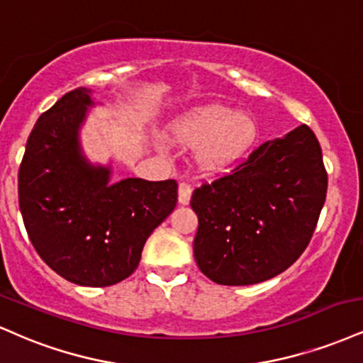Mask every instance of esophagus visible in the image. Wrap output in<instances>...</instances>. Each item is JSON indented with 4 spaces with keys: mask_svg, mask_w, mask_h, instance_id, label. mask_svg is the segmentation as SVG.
<instances>
[{
    "mask_svg": "<svg viewBox=\"0 0 363 363\" xmlns=\"http://www.w3.org/2000/svg\"><path fill=\"white\" fill-rule=\"evenodd\" d=\"M177 194H179V203H181V204H189L191 194H193V189H191V186L187 184V182H181V184H179Z\"/></svg>",
    "mask_w": 363,
    "mask_h": 363,
    "instance_id": "1",
    "label": "esophagus"
}]
</instances>
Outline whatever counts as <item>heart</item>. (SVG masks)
I'll return each instance as SVG.
<instances>
[{"label":"heart","mask_w":363,"mask_h":363,"mask_svg":"<svg viewBox=\"0 0 363 363\" xmlns=\"http://www.w3.org/2000/svg\"><path fill=\"white\" fill-rule=\"evenodd\" d=\"M174 138L184 145H197L196 162L204 172L230 167L242 157L259 133L255 116L233 111L223 104H206L189 111L174 125Z\"/></svg>","instance_id":"obj_1"}]
</instances>
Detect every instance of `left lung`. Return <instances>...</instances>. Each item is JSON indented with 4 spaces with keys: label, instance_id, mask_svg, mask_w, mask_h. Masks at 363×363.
<instances>
[{
    "label": "left lung",
    "instance_id": "left-lung-1",
    "mask_svg": "<svg viewBox=\"0 0 363 363\" xmlns=\"http://www.w3.org/2000/svg\"><path fill=\"white\" fill-rule=\"evenodd\" d=\"M326 187L309 126L262 143L230 174L194 189L201 272L223 286H250L289 269L313 237Z\"/></svg>",
    "mask_w": 363,
    "mask_h": 363
}]
</instances>
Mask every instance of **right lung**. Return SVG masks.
<instances>
[{"instance_id":"obj_1","label":"right lung","mask_w":363,"mask_h":363,"mask_svg":"<svg viewBox=\"0 0 363 363\" xmlns=\"http://www.w3.org/2000/svg\"><path fill=\"white\" fill-rule=\"evenodd\" d=\"M86 87L42 113L18 172L25 228L42 260L77 286L106 287L132 276L152 231L174 211L177 182L128 177L82 154L79 130L93 106Z\"/></svg>"}]
</instances>
